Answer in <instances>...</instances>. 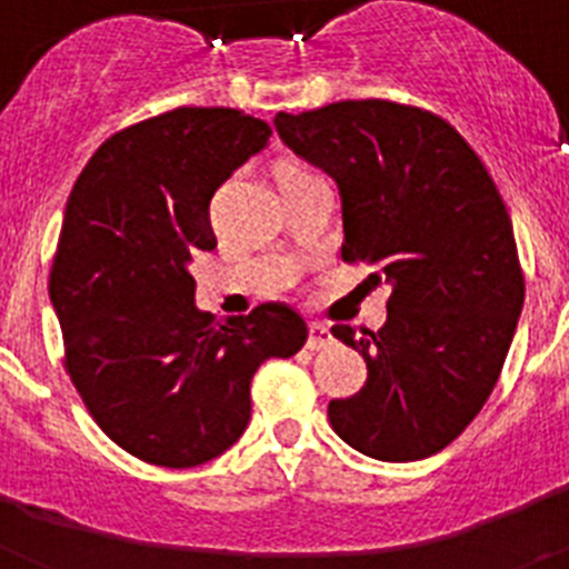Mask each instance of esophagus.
Wrapping results in <instances>:
<instances>
[{
    "label": "esophagus",
    "instance_id": "obj_1",
    "mask_svg": "<svg viewBox=\"0 0 569 569\" xmlns=\"http://www.w3.org/2000/svg\"><path fill=\"white\" fill-rule=\"evenodd\" d=\"M333 345V336H330V330L325 328V325H319V321H313L310 325V333H308V350H325V347Z\"/></svg>",
    "mask_w": 569,
    "mask_h": 569
}]
</instances>
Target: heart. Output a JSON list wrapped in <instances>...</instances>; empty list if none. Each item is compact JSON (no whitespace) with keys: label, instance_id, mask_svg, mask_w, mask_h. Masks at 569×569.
<instances>
[{"label":"heart","instance_id":"1","mask_svg":"<svg viewBox=\"0 0 569 569\" xmlns=\"http://www.w3.org/2000/svg\"><path fill=\"white\" fill-rule=\"evenodd\" d=\"M288 170H299V168H288ZM281 173H284V170H281Z\"/></svg>","mask_w":569,"mask_h":569}]
</instances>
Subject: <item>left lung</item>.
<instances>
[{"mask_svg": "<svg viewBox=\"0 0 569 569\" xmlns=\"http://www.w3.org/2000/svg\"><path fill=\"white\" fill-rule=\"evenodd\" d=\"M279 139L341 196V259L390 284L381 330L336 325L367 381L333 399L339 439L379 461L439 453L485 407L525 305L510 213L465 136L387 99L276 113Z\"/></svg>", "mask_w": 569, "mask_h": 569, "instance_id": "obj_1", "label": "left lung"}]
</instances>
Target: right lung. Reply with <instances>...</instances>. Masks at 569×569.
I'll return each mask as SVG.
<instances>
[{"mask_svg":"<svg viewBox=\"0 0 569 569\" xmlns=\"http://www.w3.org/2000/svg\"><path fill=\"white\" fill-rule=\"evenodd\" d=\"M270 139L233 108H176L113 133L64 208L50 301L64 370L108 439L159 467L222 456L250 421L261 361L290 359L308 325L270 301L224 325L196 310V250L216 244V188Z\"/></svg>","mask_w":569,"mask_h":569,"instance_id":"right-lung-1","label":"right lung"}]
</instances>
